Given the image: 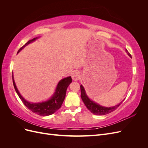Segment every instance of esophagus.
I'll return each instance as SVG.
<instances>
[{"mask_svg": "<svg viewBox=\"0 0 148 148\" xmlns=\"http://www.w3.org/2000/svg\"><path fill=\"white\" fill-rule=\"evenodd\" d=\"M71 77H72L73 80L74 81H77V80L80 78V73L78 71H75L71 75Z\"/></svg>", "mask_w": 148, "mask_h": 148, "instance_id": "1", "label": "esophagus"}]
</instances>
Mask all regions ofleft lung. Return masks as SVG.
I'll use <instances>...</instances> for the list:
<instances>
[{
	"instance_id": "8db88e82",
	"label": "left lung",
	"mask_w": 148,
	"mask_h": 148,
	"mask_svg": "<svg viewBox=\"0 0 148 148\" xmlns=\"http://www.w3.org/2000/svg\"><path fill=\"white\" fill-rule=\"evenodd\" d=\"M126 52L130 57H132L131 54L128 52V51L127 50V49H126ZM80 89H81V97L84 102V104L86 106L88 109L90 111L91 113L96 115H106L114 111L116 109H117L123 102L122 101L120 104L114 107H103L99 104H97V103L91 101V99H89V98L86 95L84 87L82 86V85L80 86Z\"/></svg>"
}]
</instances>
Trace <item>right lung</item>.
I'll list each match as a JSON object with an SVG mask.
<instances>
[{
    "mask_svg": "<svg viewBox=\"0 0 148 148\" xmlns=\"http://www.w3.org/2000/svg\"><path fill=\"white\" fill-rule=\"evenodd\" d=\"M36 39H38V38H34L33 39L28 41L23 46H22L19 49L17 53H18L20 51H21L25 46H27L28 44L34 41ZM12 79H13V86H14V88L17 93V95H18L20 99L21 100L22 102H23L25 106L26 107H28V108L31 111H32L33 112L42 116H47V115H52L53 113H55L57 110H58L60 108L62 103H63L65 99L66 89L68 88L69 85L71 83V82H72V79H71V77H69L62 79L59 82V83H58L55 92L53 94V95L51 97L50 99H49L45 102H42L40 103H31L27 101H26L20 94L16 86L15 83L14 82V79H13V75H12Z\"/></svg>",
    "mask_w": 148,
    "mask_h": 148,
    "instance_id": "obj_1",
    "label": "right lung"
}]
</instances>
